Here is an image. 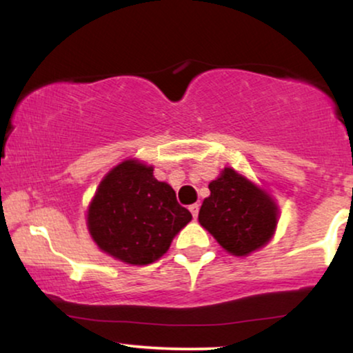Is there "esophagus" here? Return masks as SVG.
<instances>
[{"label": "esophagus", "mask_w": 353, "mask_h": 353, "mask_svg": "<svg viewBox=\"0 0 353 353\" xmlns=\"http://www.w3.org/2000/svg\"><path fill=\"white\" fill-rule=\"evenodd\" d=\"M190 212L192 214V216H194V219H197V214H199V204L190 205Z\"/></svg>", "instance_id": "obj_1"}]
</instances>
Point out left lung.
<instances>
[{
  "mask_svg": "<svg viewBox=\"0 0 353 353\" xmlns=\"http://www.w3.org/2000/svg\"><path fill=\"white\" fill-rule=\"evenodd\" d=\"M210 196L199 210V223L226 252L236 257L262 249L276 231L279 209L272 196L231 167L209 183Z\"/></svg>",
  "mask_w": 353,
  "mask_h": 353,
  "instance_id": "obj_1",
  "label": "left lung"
}]
</instances>
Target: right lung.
Segmentation results:
<instances>
[{"label":"right lung","instance_id":"obj_1","mask_svg":"<svg viewBox=\"0 0 353 353\" xmlns=\"http://www.w3.org/2000/svg\"><path fill=\"white\" fill-rule=\"evenodd\" d=\"M192 215L176 202L170 185L137 159L115 165L96 190L86 226L96 245L127 265H149L167 252Z\"/></svg>","mask_w":353,"mask_h":353}]
</instances>
